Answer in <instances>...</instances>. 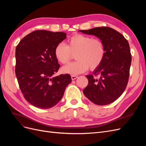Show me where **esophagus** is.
<instances>
[{
	"label": "esophagus",
	"mask_w": 146,
	"mask_h": 146,
	"mask_svg": "<svg viewBox=\"0 0 146 146\" xmlns=\"http://www.w3.org/2000/svg\"><path fill=\"white\" fill-rule=\"evenodd\" d=\"M77 77H78V76H76V75H72V76H71V78H72V80H76V79Z\"/></svg>",
	"instance_id": "obj_1"
}]
</instances>
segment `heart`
Masks as SVG:
<instances>
[{
	"label": "heart",
	"mask_w": 146,
	"mask_h": 146,
	"mask_svg": "<svg viewBox=\"0 0 146 146\" xmlns=\"http://www.w3.org/2000/svg\"><path fill=\"white\" fill-rule=\"evenodd\" d=\"M77 60L62 68L64 73L77 75L85 72L90 68L91 70L98 68L102 62L105 55L104 42L100 39L91 36L76 34L68 41L67 46L60 42L55 48L54 55L56 60L61 64H67L76 53Z\"/></svg>",
	"instance_id": "1"
}]
</instances>
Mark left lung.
Masks as SVG:
<instances>
[{"label": "left lung", "mask_w": 146, "mask_h": 146, "mask_svg": "<svg viewBox=\"0 0 146 146\" xmlns=\"http://www.w3.org/2000/svg\"><path fill=\"white\" fill-rule=\"evenodd\" d=\"M80 32L98 37L104 44L105 55L92 75H87L88 86L83 92L92 103L105 105L116 100L125 91L131 61L129 42L123 35L108 27Z\"/></svg>", "instance_id": "obj_1"}]
</instances>
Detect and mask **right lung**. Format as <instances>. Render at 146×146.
<instances>
[{
  "mask_svg": "<svg viewBox=\"0 0 146 146\" xmlns=\"http://www.w3.org/2000/svg\"><path fill=\"white\" fill-rule=\"evenodd\" d=\"M66 38L64 32L36 30L21 39L16 48L15 73L25 100L37 108L54 107L72 82L70 75L58 72L60 64L54 50Z\"/></svg>",
  "mask_w": 146,
  "mask_h": 146,
  "instance_id": "obj_1",
  "label": "right lung"
}]
</instances>
